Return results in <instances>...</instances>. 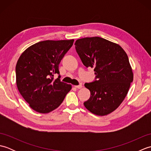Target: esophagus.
Returning <instances> with one entry per match:
<instances>
[{
    "label": "esophagus",
    "instance_id": "34e87169",
    "mask_svg": "<svg viewBox=\"0 0 151 151\" xmlns=\"http://www.w3.org/2000/svg\"><path fill=\"white\" fill-rule=\"evenodd\" d=\"M75 87L77 89H81L82 88V85H78V86H75Z\"/></svg>",
    "mask_w": 151,
    "mask_h": 151
}]
</instances>
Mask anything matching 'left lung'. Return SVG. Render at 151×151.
Listing matches in <instances>:
<instances>
[{"label":"left lung","instance_id":"obj_1","mask_svg":"<svg viewBox=\"0 0 151 151\" xmlns=\"http://www.w3.org/2000/svg\"><path fill=\"white\" fill-rule=\"evenodd\" d=\"M76 52L86 67H94L95 81L86 83L91 93L85 107L97 115L111 113L123 101L133 81L129 58L118 44L100 37L76 41Z\"/></svg>","mask_w":151,"mask_h":151}]
</instances>
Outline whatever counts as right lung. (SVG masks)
<instances>
[{
	"mask_svg": "<svg viewBox=\"0 0 151 151\" xmlns=\"http://www.w3.org/2000/svg\"><path fill=\"white\" fill-rule=\"evenodd\" d=\"M74 40H46L29 47L22 53L15 67L16 83L31 108L47 114L62 104L71 85L54 80L59 64L72 47Z\"/></svg>",
	"mask_w": 151,
	"mask_h": 151,
	"instance_id": "add662e5",
	"label": "right lung"
}]
</instances>
